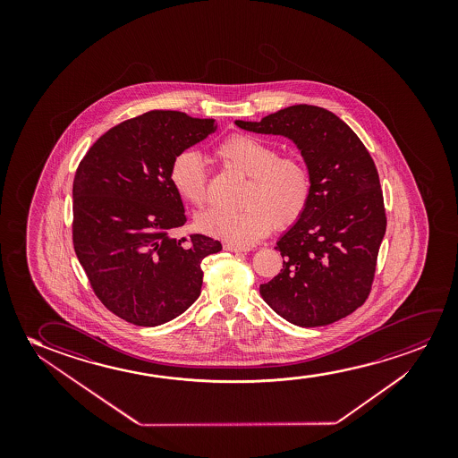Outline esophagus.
<instances>
[{
    "instance_id": "esophagus-1",
    "label": "esophagus",
    "mask_w": 458,
    "mask_h": 458,
    "mask_svg": "<svg viewBox=\"0 0 458 458\" xmlns=\"http://www.w3.org/2000/svg\"><path fill=\"white\" fill-rule=\"evenodd\" d=\"M224 249L228 251H234V253H241V251H249V249H244V247H239V245L233 244H225L224 245Z\"/></svg>"
}]
</instances>
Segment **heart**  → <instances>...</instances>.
I'll return each instance as SVG.
<instances>
[{
  "label": "heart",
  "mask_w": 458,
  "mask_h": 458,
  "mask_svg": "<svg viewBox=\"0 0 458 458\" xmlns=\"http://www.w3.org/2000/svg\"><path fill=\"white\" fill-rule=\"evenodd\" d=\"M214 157L224 169L247 178L239 199L242 209L226 213L211 209L195 220L197 230L228 244L249 247L272 228H288L307 211L313 180L307 163L297 155L280 157L274 145L236 134L216 147ZM169 180L176 195L191 207L208 199L205 163L195 151H182L170 164Z\"/></svg>",
  "instance_id": "heart-1"
}]
</instances>
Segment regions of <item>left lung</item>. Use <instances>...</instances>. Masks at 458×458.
Wrapping results in <instances>:
<instances>
[{
  "label": "left lung",
  "mask_w": 458,
  "mask_h": 458,
  "mask_svg": "<svg viewBox=\"0 0 458 458\" xmlns=\"http://www.w3.org/2000/svg\"><path fill=\"white\" fill-rule=\"evenodd\" d=\"M236 125L291 139L313 180L307 211L276 242L283 269L259 286L264 301L299 327L328 326L353 313L369 295L386 232L369 151L338 115L311 105Z\"/></svg>",
  "instance_id": "obj_1"
}]
</instances>
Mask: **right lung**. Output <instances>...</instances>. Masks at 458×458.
<instances>
[{
	"instance_id": "obj_1",
	"label": "right lung",
	"mask_w": 458,
	"mask_h": 458,
	"mask_svg": "<svg viewBox=\"0 0 458 458\" xmlns=\"http://www.w3.org/2000/svg\"><path fill=\"white\" fill-rule=\"evenodd\" d=\"M216 130L214 119L150 111L105 132L78 165L76 257L95 295L120 319L161 326L200 295L201 261L222 244L205 234L170 236L186 214L169 169L176 155Z\"/></svg>"
}]
</instances>
